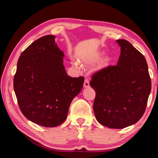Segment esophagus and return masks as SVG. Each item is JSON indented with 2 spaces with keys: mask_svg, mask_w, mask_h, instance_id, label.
I'll use <instances>...</instances> for the list:
<instances>
[{
  "mask_svg": "<svg viewBox=\"0 0 158 158\" xmlns=\"http://www.w3.org/2000/svg\"><path fill=\"white\" fill-rule=\"evenodd\" d=\"M83 86L84 88H88L89 87V80L88 79H85L84 81V84H83Z\"/></svg>",
  "mask_w": 158,
  "mask_h": 158,
  "instance_id": "esophagus-1",
  "label": "esophagus"
}]
</instances>
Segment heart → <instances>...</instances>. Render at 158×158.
I'll use <instances>...</instances> for the list:
<instances>
[{"mask_svg": "<svg viewBox=\"0 0 158 158\" xmlns=\"http://www.w3.org/2000/svg\"><path fill=\"white\" fill-rule=\"evenodd\" d=\"M100 56H101V54H100V53H96V54H94L90 57V58L88 60V62L89 63L95 62L100 58ZM110 60V58H109V57H105V58H103L101 60V62H100V67L106 66L109 64Z\"/></svg>", "mask_w": 158, "mask_h": 158, "instance_id": "1", "label": "heart"}]
</instances>
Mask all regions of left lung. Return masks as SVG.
Listing matches in <instances>:
<instances>
[{
	"instance_id": "8db88e82",
	"label": "left lung",
	"mask_w": 158,
	"mask_h": 158,
	"mask_svg": "<svg viewBox=\"0 0 158 158\" xmlns=\"http://www.w3.org/2000/svg\"><path fill=\"white\" fill-rule=\"evenodd\" d=\"M117 42L121 47L117 65L94 73L89 85L96 92L93 109L97 121L110 128L122 129L143 115L152 82L142 53L125 39Z\"/></svg>"
}]
</instances>
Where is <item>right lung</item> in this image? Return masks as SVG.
<instances>
[{
	"label": "right lung",
	"mask_w": 158,
	"mask_h": 158,
	"mask_svg": "<svg viewBox=\"0 0 158 158\" xmlns=\"http://www.w3.org/2000/svg\"><path fill=\"white\" fill-rule=\"evenodd\" d=\"M55 36L36 40L19 56L13 88L26 118L44 127L64 122L73 99L81 92L84 77H69L63 65L64 53Z\"/></svg>",
	"instance_id": "right-lung-1"
}]
</instances>
